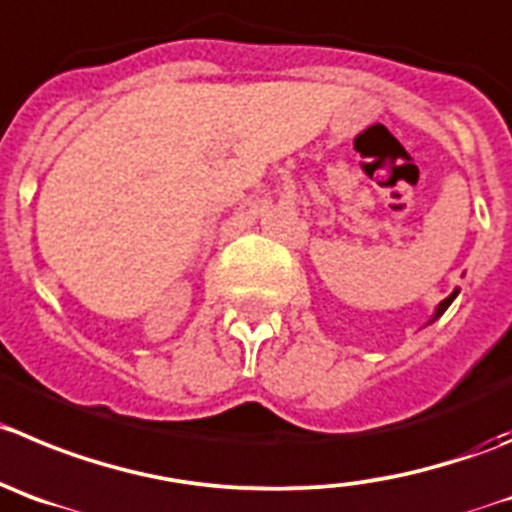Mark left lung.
<instances>
[{
    "label": "left lung",
    "mask_w": 512,
    "mask_h": 512,
    "mask_svg": "<svg viewBox=\"0 0 512 512\" xmlns=\"http://www.w3.org/2000/svg\"><path fill=\"white\" fill-rule=\"evenodd\" d=\"M457 295H460V288H455V290H452V293H450V295H447V298H444V300H442V303H439V305H437V308H434V313H432V318H429V321H427V326H432V323H434V321H437L439 315H442V313H444V310L450 308V305H452V300H455V298H457Z\"/></svg>",
    "instance_id": "8db88e82"
}]
</instances>
